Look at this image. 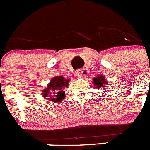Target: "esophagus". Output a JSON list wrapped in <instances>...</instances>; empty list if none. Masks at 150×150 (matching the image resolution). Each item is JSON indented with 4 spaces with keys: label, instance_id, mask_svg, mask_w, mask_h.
Instances as JSON below:
<instances>
[{
    "label": "esophagus",
    "instance_id": "1",
    "mask_svg": "<svg viewBox=\"0 0 150 150\" xmlns=\"http://www.w3.org/2000/svg\"><path fill=\"white\" fill-rule=\"evenodd\" d=\"M83 72V71H81V70H80V71H78L77 72H76V76L79 78H83V75H84Z\"/></svg>",
    "mask_w": 150,
    "mask_h": 150
}]
</instances>
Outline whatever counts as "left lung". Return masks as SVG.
Returning a JSON list of instances; mask_svg holds the SVG:
<instances>
[{
  "label": "left lung",
  "instance_id": "obj_1",
  "mask_svg": "<svg viewBox=\"0 0 150 150\" xmlns=\"http://www.w3.org/2000/svg\"><path fill=\"white\" fill-rule=\"evenodd\" d=\"M93 83L95 88H101L103 87H105L104 86L107 84V79L103 76H98L96 78H94Z\"/></svg>",
  "mask_w": 150,
  "mask_h": 150
}]
</instances>
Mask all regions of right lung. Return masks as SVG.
Segmentation results:
<instances>
[{
  "label": "right lung",
  "instance_id": "obj_1",
  "mask_svg": "<svg viewBox=\"0 0 150 150\" xmlns=\"http://www.w3.org/2000/svg\"><path fill=\"white\" fill-rule=\"evenodd\" d=\"M69 81V79H64L63 76L52 78L47 88L43 91V96L54 102H61L65 97V91L64 90L67 87Z\"/></svg>",
  "mask_w": 150,
  "mask_h": 150
}]
</instances>
